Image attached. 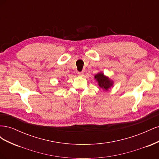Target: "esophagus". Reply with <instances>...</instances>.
<instances>
[{"mask_svg":"<svg viewBox=\"0 0 159 159\" xmlns=\"http://www.w3.org/2000/svg\"><path fill=\"white\" fill-rule=\"evenodd\" d=\"M78 75H79L80 76H84V71L78 72Z\"/></svg>","mask_w":159,"mask_h":159,"instance_id":"esophagus-1","label":"esophagus"}]
</instances>
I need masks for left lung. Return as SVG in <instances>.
Segmentation results:
<instances>
[{
	"label": "left lung",
	"instance_id": "8db88e82",
	"mask_svg": "<svg viewBox=\"0 0 159 159\" xmlns=\"http://www.w3.org/2000/svg\"><path fill=\"white\" fill-rule=\"evenodd\" d=\"M95 79L98 82V85L103 90H108L113 84V81L108 77L105 76L102 72H99L95 75Z\"/></svg>",
	"mask_w": 159,
	"mask_h": 159
}]
</instances>
